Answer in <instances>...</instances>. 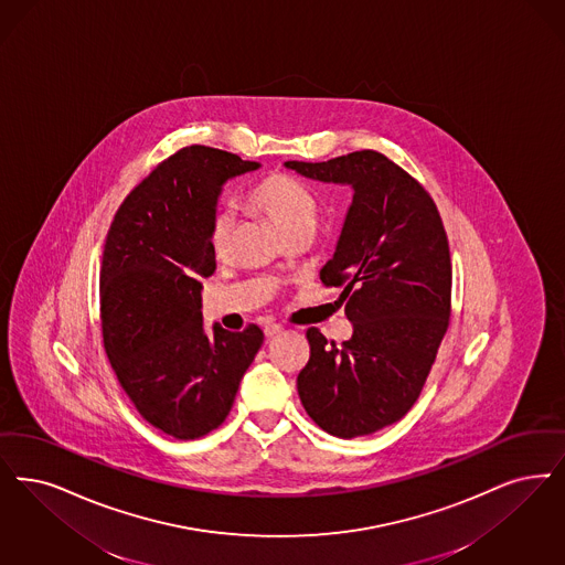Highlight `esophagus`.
<instances>
[{
  "label": "esophagus",
  "mask_w": 565,
  "mask_h": 565,
  "mask_svg": "<svg viewBox=\"0 0 565 565\" xmlns=\"http://www.w3.org/2000/svg\"><path fill=\"white\" fill-rule=\"evenodd\" d=\"M284 332V328L279 326V323H267L265 326V337H277V334H281Z\"/></svg>",
  "instance_id": "1"
}]
</instances>
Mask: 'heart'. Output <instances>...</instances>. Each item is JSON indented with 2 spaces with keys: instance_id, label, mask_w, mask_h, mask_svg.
Segmentation results:
<instances>
[{
  "instance_id": "1",
  "label": "heart",
  "mask_w": 565,
  "mask_h": 565,
  "mask_svg": "<svg viewBox=\"0 0 565 565\" xmlns=\"http://www.w3.org/2000/svg\"><path fill=\"white\" fill-rule=\"evenodd\" d=\"M248 203L271 221L273 226L284 235L292 237L298 233L313 235L317 225L316 195L298 181L284 174H271L256 182L248 193ZM235 218L231 212L221 210L210 223V248L216 258H225L231 249Z\"/></svg>"
}]
</instances>
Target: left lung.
Listing matches in <instances>:
<instances>
[{
    "instance_id": "obj_1",
    "label": "left lung",
    "mask_w": 565,
    "mask_h": 565,
    "mask_svg": "<svg viewBox=\"0 0 565 565\" xmlns=\"http://www.w3.org/2000/svg\"><path fill=\"white\" fill-rule=\"evenodd\" d=\"M284 166L353 191L337 249L319 271L326 286H342L353 334L328 344L309 328L311 358L296 386L321 429L342 439L370 435L414 406L448 330L451 263L441 216L429 193L376 151Z\"/></svg>"
}]
</instances>
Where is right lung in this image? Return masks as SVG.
<instances>
[{"instance_id":"1","label":"right lung","mask_w":565,"mask_h":565,"mask_svg":"<svg viewBox=\"0 0 565 565\" xmlns=\"http://www.w3.org/2000/svg\"><path fill=\"white\" fill-rule=\"evenodd\" d=\"M258 161L184 147L136 186L115 214L100 267V319L115 376L138 414L177 439L225 423L263 330L205 332L202 277L216 260L210 223L226 181Z\"/></svg>"}]
</instances>
